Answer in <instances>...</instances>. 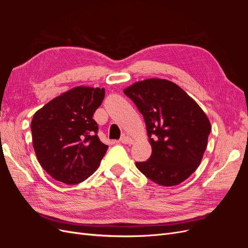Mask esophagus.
Returning <instances> with one entry per match:
<instances>
[{"mask_svg":"<svg viewBox=\"0 0 248 248\" xmlns=\"http://www.w3.org/2000/svg\"><path fill=\"white\" fill-rule=\"evenodd\" d=\"M120 141L122 142V144H126V145H132L133 144V140L130 137H127V136H123L120 140Z\"/></svg>","mask_w":248,"mask_h":248,"instance_id":"obj_1","label":"esophagus"}]
</instances>
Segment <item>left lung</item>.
I'll use <instances>...</instances> for the list:
<instances>
[{"mask_svg":"<svg viewBox=\"0 0 248 248\" xmlns=\"http://www.w3.org/2000/svg\"><path fill=\"white\" fill-rule=\"evenodd\" d=\"M144 117L152 154L136 162L147 178L175 186L198 169L211 131L207 115L175 82L148 78L124 89Z\"/></svg>","mask_w":248,"mask_h":248,"instance_id":"left-lung-1","label":"left lung"}]
</instances>
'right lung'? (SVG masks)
Listing matches in <instances>:
<instances>
[{
	"mask_svg": "<svg viewBox=\"0 0 248 248\" xmlns=\"http://www.w3.org/2000/svg\"><path fill=\"white\" fill-rule=\"evenodd\" d=\"M104 88L79 86L50 100L31 122L33 147L43 170L57 181L74 185L99 167L108 146L97 136L93 119Z\"/></svg>",
	"mask_w": 248,
	"mask_h": 248,
	"instance_id": "obj_1",
	"label": "right lung"
}]
</instances>
